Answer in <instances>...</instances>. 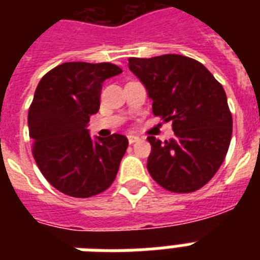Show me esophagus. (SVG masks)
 <instances>
[{"instance_id": "1", "label": "esophagus", "mask_w": 260, "mask_h": 260, "mask_svg": "<svg viewBox=\"0 0 260 260\" xmlns=\"http://www.w3.org/2000/svg\"><path fill=\"white\" fill-rule=\"evenodd\" d=\"M139 140H140V138L136 136V135H128V142H129V144H134V143L139 142Z\"/></svg>"}]
</instances>
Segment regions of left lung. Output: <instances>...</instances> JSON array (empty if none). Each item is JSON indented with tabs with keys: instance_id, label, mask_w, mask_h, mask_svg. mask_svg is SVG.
<instances>
[{
	"instance_id": "left-lung-1",
	"label": "left lung",
	"mask_w": 260,
	"mask_h": 260,
	"mask_svg": "<svg viewBox=\"0 0 260 260\" xmlns=\"http://www.w3.org/2000/svg\"><path fill=\"white\" fill-rule=\"evenodd\" d=\"M129 70L152 100V113L173 122L174 136H148L147 169L173 193H191L213 178L230 148L232 114L225 91L202 63L183 55L129 58Z\"/></svg>"
}]
</instances>
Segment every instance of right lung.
I'll return each instance as SVG.
<instances>
[{
    "instance_id": "add662e5",
    "label": "right lung",
    "mask_w": 260,
    "mask_h": 260,
    "mask_svg": "<svg viewBox=\"0 0 260 260\" xmlns=\"http://www.w3.org/2000/svg\"><path fill=\"white\" fill-rule=\"evenodd\" d=\"M122 70L112 63L67 62L39 82L28 112L32 154L55 189L87 198L105 191L128 147L124 135L90 138V116L100 109L102 82Z\"/></svg>"
}]
</instances>
